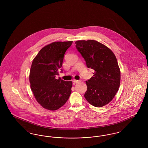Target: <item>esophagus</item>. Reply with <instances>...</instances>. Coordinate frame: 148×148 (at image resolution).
<instances>
[{"mask_svg": "<svg viewBox=\"0 0 148 148\" xmlns=\"http://www.w3.org/2000/svg\"><path fill=\"white\" fill-rule=\"evenodd\" d=\"M80 82V80H75V79L73 80V82L75 83H79V82Z\"/></svg>", "mask_w": 148, "mask_h": 148, "instance_id": "34e87169", "label": "esophagus"}]
</instances>
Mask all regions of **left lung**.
<instances>
[{"instance_id": "obj_1", "label": "left lung", "mask_w": 148, "mask_h": 148, "mask_svg": "<svg viewBox=\"0 0 148 148\" xmlns=\"http://www.w3.org/2000/svg\"><path fill=\"white\" fill-rule=\"evenodd\" d=\"M75 44L87 67L94 71L93 76L86 81L85 98L95 107L106 106L119 88L120 71L116 58L111 50L96 40H77Z\"/></svg>"}]
</instances>
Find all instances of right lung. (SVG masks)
Returning a JSON list of instances; mask_svg holds the SVG:
<instances>
[{
	"mask_svg": "<svg viewBox=\"0 0 148 148\" xmlns=\"http://www.w3.org/2000/svg\"><path fill=\"white\" fill-rule=\"evenodd\" d=\"M72 43L52 42L43 47L33 60L29 74L30 88L37 102L46 109H59L70 97L72 82L56 77L62 66L65 53Z\"/></svg>",
	"mask_w": 148,
	"mask_h": 148,
	"instance_id": "obj_1",
	"label": "right lung"
}]
</instances>
